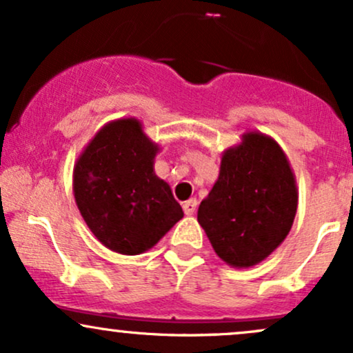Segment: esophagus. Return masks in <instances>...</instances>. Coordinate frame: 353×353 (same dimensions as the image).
<instances>
[{
  "label": "esophagus",
  "mask_w": 353,
  "mask_h": 353,
  "mask_svg": "<svg viewBox=\"0 0 353 353\" xmlns=\"http://www.w3.org/2000/svg\"><path fill=\"white\" fill-rule=\"evenodd\" d=\"M182 209H184V214H188V216H192V214L196 212V209H197V201L196 199L185 201L184 204H182Z\"/></svg>",
  "instance_id": "1"
}]
</instances>
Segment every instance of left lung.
Here are the masks:
<instances>
[{"mask_svg": "<svg viewBox=\"0 0 353 353\" xmlns=\"http://www.w3.org/2000/svg\"><path fill=\"white\" fill-rule=\"evenodd\" d=\"M299 192L287 156L272 137L247 132L222 154L219 179L197 221L225 264L245 269L282 244L294 224Z\"/></svg>", "mask_w": 353, "mask_h": 353, "instance_id": "8db88e82", "label": "left lung"}]
</instances>
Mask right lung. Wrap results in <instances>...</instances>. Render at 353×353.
Returning <instances> with one entry per match:
<instances>
[{"instance_id": "1", "label": "right lung", "mask_w": 353, "mask_h": 353, "mask_svg": "<svg viewBox=\"0 0 353 353\" xmlns=\"http://www.w3.org/2000/svg\"><path fill=\"white\" fill-rule=\"evenodd\" d=\"M159 151L134 117L101 128L78 157L72 190L84 222L114 252L137 255L184 217L168 182L154 174Z\"/></svg>"}]
</instances>
